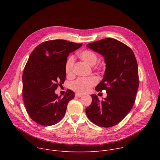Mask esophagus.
<instances>
[{
	"label": "esophagus",
	"instance_id": "1",
	"mask_svg": "<svg viewBox=\"0 0 160 160\" xmlns=\"http://www.w3.org/2000/svg\"><path fill=\"white\" fill-rule=\"evenodd\" d=\"M75 96L77 97V98H80V97L82 96V94H80V93H76V94H75Z\"/></svg>",
	"mask_w": 160,
	"mask_h": 160
}]
</instances>
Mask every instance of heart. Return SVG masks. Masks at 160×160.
<instances>
[{"instance_id": "obj_1", "label": "heart", "mask_w": 160, "mask_h": 160, "mask_svg": "<svg viewBox=\"0 0 160 160\" xmlns=\"http://www.w3.org/2000/svg\"><path fill=\"white\" fill-rule=\"evenodd\" d=\"M79 58L87 63L90 66H94L98 60V55L90 50H84L78 54ZM75 64V58L70 56L67 59L65 63V72L70 76L73 74V69ZM98 83V79L95 77L88 78H80L74 82L72 84V88L79 93H87L90 90L91 88Z\"/></svg>"}]
</instances>
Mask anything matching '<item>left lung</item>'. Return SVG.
Returning <instances> with one entry per match:
<instances>
[{
  "label": "left lung",
  "mask_w": 160,
  "mask_h": 160,
  "mask_svg": "<svg viewBox=\"0 0 160 160\" xmlns=\"http://www.w3.org/2000/svg\"><path fill=\"white\" fill-rule=\"evenodd\" d=\"M86 46L101 54L106 70L96 91L106 90L107 97L100 101L96 94L85 109L88 119L96 125L111 127L120 122L132 109L139 87L138 66L132 50L123 43L107 38Z\"/></svg>",
  "instance_id": "8db88e82"
}]
</instances>
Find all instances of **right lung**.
Returning a JSON list of instances; mask_svg holds the SVG:
<instances>
[{"label":"right lung","mask_w":160,"mask_h":160,"mask_svg":"<svg viewBox=\"0 0 160 160\" xmlns=\"http://www.w3.org/2000/svg\"><path fill=\"white\" fill-rule=\"evenodd\" d=\"M82 45L64 40H49L31 53L22 73V98L28 115L37 123L53 125L64 116L75 93L68 89L61 98L54 91L66 79L67 57Z\"/></svg>","instance_id":"add662e5"}]
</instances>
